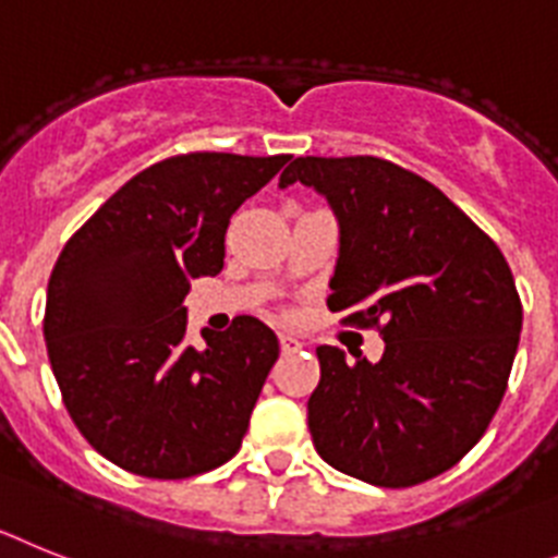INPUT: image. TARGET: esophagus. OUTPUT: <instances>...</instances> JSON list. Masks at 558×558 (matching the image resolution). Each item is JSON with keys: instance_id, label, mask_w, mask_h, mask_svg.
I'll return each mask as SVG.
<instances>
[{"instance_id": "1", "label": "esophagus", "mask_w": 558, "mask_h": 558, "mask_svg": "<svg viewBox=\"0 0 558 558\" xmlns=\"http://www.w3.org/2000/svg\"><path fill=\"white\" fill-rule=\"evenodd\" d=\"M303 348V342H300L298 337H292V333H280V351L292 353V351H300Z\"/></svg>"}]
</instances>
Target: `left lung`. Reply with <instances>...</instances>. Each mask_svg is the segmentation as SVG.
<instances>
[{
    "label": "left lung",
    "instance_id": "obj_1",
    "mask_svg": "<svg viewBox=\"0 0 558 558\" xmlns=\"http://www.w3.org/2000/svg\"><path fill=\"white\" fill-rule=\"evenodd\" d=\"M339 225L328 308L378 326L379 362L319 345L314 449L371 486L447 472L483 438L520 345L522 303L500 246L426 179L379 157H298Z\"/></svg>",
    "mask_w": 558,
    "mask_h": 558
}]
</instances>
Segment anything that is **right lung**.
I'll return each instance as SVG.
<instances>
[{"instance_id":"obj_1","label":"right lung","mask_w":558,"mask_h":558,"mask_svg":"<svg viewBox=\"0 0 558 558\" xmlns=\"http://www.w3.org/2000/svg\"><path fill=\"white\" fill-rule=\"evenodd\" d=\"M289 162L198 151L129 179L66 241L47 283L45 342L72 421L125 472L182 481L241 449L278 360L272 328L235 317L185 339L193 278L219 275L230 216Z\"/></svg>"}]
</instances>
